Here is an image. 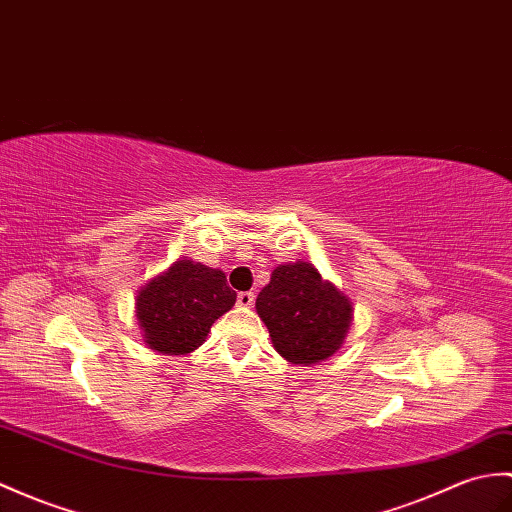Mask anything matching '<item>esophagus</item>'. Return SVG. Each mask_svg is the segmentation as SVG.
I'll use <instances>...</instances> for the list:
<instances>
[{"instance_id":"34e87169","label":"esophagus","mask_w":512,"mask_h":512,"mask_svg":"<svg viewBox=\"0 0 512 512\" xmlns=\"http://www.w3.org/2000/svg\"><path fill=\"white\" fill-rule=\"evenodd\" d=\"M255 303V294L253 292H240L237 294V305L240 307H251Z\"/></svg>"}]
</instances>
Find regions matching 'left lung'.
I'll return each mask as SVG.
<instances>
[{
	"label": "left lung",
	"instance_id": "1",
	"mask_svg": "<svg viewBox=\"0 0 512 512\" xmlns=\"http://www.w3.org/2000/svg\"><path fill=\"white\" fill-rule=\"evenodd\" d=\"M255 307L275 349L288 362L305 366L331 358L353 318L347 296L305 261L275 268Z\"/></svg>",
	"mask_w": 512,
	"mask_h": 512
}]
</instances>
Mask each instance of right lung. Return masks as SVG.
Listing matches in <instances>:
<instances>
[{
    "mask_svg": "<svg viewBox=\"0 0 512 512\" xmlns=\"http://www.w3.org/2000/svg\"><path fill=\"white\" fill-rule=\"evenodd\" d=\"M235 299L222 270L178 259L141 288L137 318L150 349L187 355L205 342L213 320L229 312Z\"/></svg>",
    "mask_w": 512,
    "mask_h": 512,
    "instance_id": "obj_1",
    "label": "right lung"
}]
</instances>
